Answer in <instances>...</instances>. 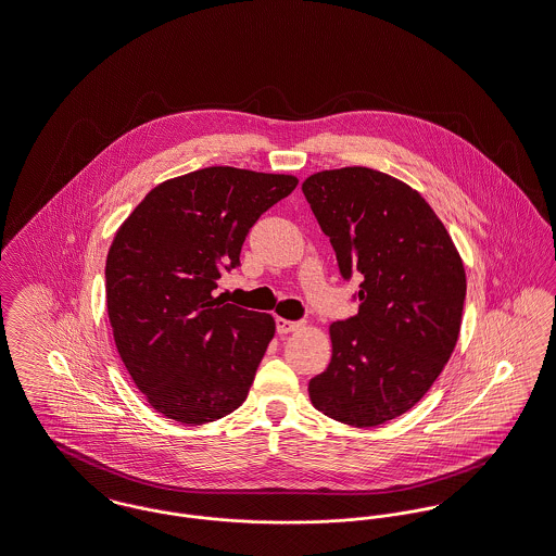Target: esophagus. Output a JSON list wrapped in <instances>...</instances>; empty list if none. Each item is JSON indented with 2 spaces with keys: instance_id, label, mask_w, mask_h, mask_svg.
<instances>
[{
  "instance_id": "1",
  "label": "esophagus",
  "mask_w": 556,
  "mask_h": 556,
  "mask_svg": "<svg viewBox=\"0 0 556 556\" xmlns=\"http://www.w3.org/2000/svg\"><path fill=\"white\" fill-rule=\"evenodd\" d=\"M300 327H302L300 321H290V319L277 317V331H279V333H292V331L300 329Z\"/></svg>"
}]
</instances>
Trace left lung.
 <instances>
[{
	"label": "left lung",
	"mask_w": 556,
	"mask_h": 556,
	"mask_svg": "<svg viewBox=\"0 0 556 556\" xmlns=\"http://www.w3.org/2000/svg\"><path fill=\"white\" fill-rule=\"evenodd\" d=\"M302 193L340 275L363 279L359 313L329 326L331 361L308 382L311 401L342 425H384L425 396L456 349L464 264L425 197L384 172H317Z\"/></svg>",
	"instance_id": "left-lung-1"
}]
</instances>
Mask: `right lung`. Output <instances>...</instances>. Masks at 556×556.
<instances>
[{"instance_id":"add662e5","label":"right lung","mask_w":556,"mask_h":556,"mask_svg":"<svg viewBox=\"0 0 556 556\" xmlns=\"http://www.w3.org/2000/svg\"><path fill=\"white\" fill-rule=\"evenodd\" d=\"M298 178L229 165L165 180L115 232L106 311L134 384L165 418L207 425L248 396L275 319L214 298L262 214Z\"/></svg>"}]
</instances>
